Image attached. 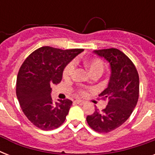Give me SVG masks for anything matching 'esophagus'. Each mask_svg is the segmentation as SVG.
Instances as JSON below:
<instances>
[{
  "label": "esophagus",
  "mask_w": 155,
  "mask_h": 155,
  "mask_svg": "<svg viewBox=\"0 0 155 155\" xmlns=\"http://www.w3.org/2000/svg\"><path fill=\"white\" fill-rule=\"evenodd\" d=\"M75 103L77 104H80V105H83V104H84V101H75Z\"/></svg>",
  "instance_id": "1"
}]
</instances>
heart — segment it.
I'll list each match as a JSON object with an SVG mask.
<instances>
[{
	"mask_svg": "<svg viewBox=\"0 0 155 155\" xmlns=\"http://www.w3.org/2000/svg\"><path fill=\"white\" fill-rule=\"evenodd\" d=\"M84 64L86 66V68H87V70L89 71V72L91 73V75L95 74V73L101 74L103 72L104 68V64L103 61L101 59H100V58H91L85 59ZM73 72H74V65H73L72 63H69L63 69V78L65 80H69L72 76ZM78 93L80 96H85L87 94V90L84 89V88H80L78 91Z\"/></svg>",
	"mask_w": 155,
	"mask_h": 155,
	"instance_id": "1",
	"label": "heart"
}]
</instances>
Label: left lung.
<instances>
[{
  "mask_svg": "<svg viewBox=\"0 0 155 155\" xmlns=\"http://www.w3.org/2000/svg\"><path fill=\"white\" fill-rule=\"evenodd\" d=\"M94 53L109 63L111 76L108 87L99 95L108 99V104L101 111L96 108L87 117V122L97 132L108 133L120 126L133 113L139 97V76L134 64L120 50L109 48Z\"/></svg>",
  "mask_w": 155,
  "mask_h": 155,
  "instance_id": "1",
  "label": "left lung"
}]
</instances>
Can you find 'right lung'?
<instances>
[{
  "mask_svg": "<svg viewBox=\"0 0 155 155\" xmlns=\"http://www.w3.org/2000/svg\"><path fill=\"white\" fill-rule=\"evenodd\" d=\"M83 51L42 47L30 54L21 66L17 97L24 114L36 127L51 130L64 122L72 101L59 100L54 104L51 87L61 82L64 68Z\"/></svg>",
  "mask_w": 155,
  "mask_h": 155,
  "instance_id": "add662e5",
  "label": "right lung"
}]
</instances>
